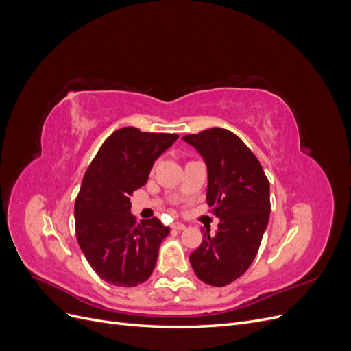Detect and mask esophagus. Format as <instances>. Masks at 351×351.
<instances>
[{"instance_id": "obj_1", "label": "esophagus", "mask_w": 351, "mask_h": 351, "mask_svg": "<svg viewBox=\"0 0 351 351\" xmlns=\"http://www.w3.org/2000/svg\"><path fill=\"white\" fill-rule=\"evenodd\" d=\"M171 227H173L174 230H184V228H186V226L183 224V222H173Z\"/></svg>"}]
</instances>
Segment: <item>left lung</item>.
<instances>
[{"label": "left lung", "mask_w": 351, "mask_h": 351, "mask_svg": "<svg viewBox=\"0 0 351 351\" xmlns=\"http://www.w3.org/2000/svg\"><path fill=\"white\" fill-rule=\"evenodd\" d=\"M183 141L204 158L206 202L219 218L217 232H204L190 263L199 280L222 287L241 277L256 256L269 221V182L258 158L230 130L214 127Z\"/></svg>", "instance_id": "left-lung-1"}]
</instances>
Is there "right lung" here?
Segmentation results:
<instances>
[{"label": "right lung", "instance_id": "1", "mask_svg": "<svg viewBox=\"0 0 351 351\" xmlns=\"http://www.w3.org/2000/svg\"><path fill=\"white\" fill-rule=\"evenodd\" d=\"M177 139L178 134L124 127L107 137L84 174L74 204L76 237L104 281L134 287L151 277L169 228L158 218L137 224L130 196L146 184L158 156Z\"/></svg>", "mask_w": 351, "mask_h": 351}]
</instances>
